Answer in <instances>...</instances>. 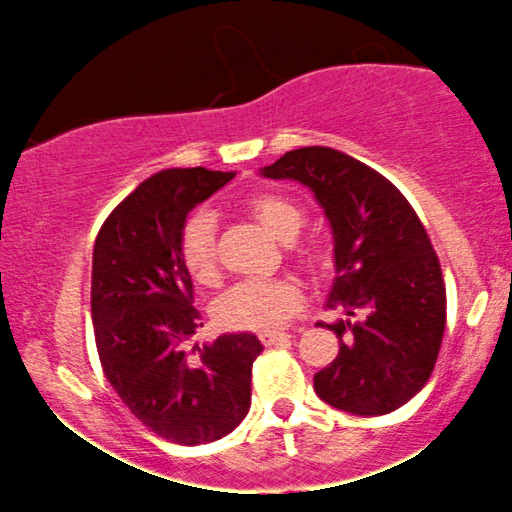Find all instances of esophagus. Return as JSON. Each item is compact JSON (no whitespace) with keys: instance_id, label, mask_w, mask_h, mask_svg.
I'll list each match as a JSON object with an SVG mask.
<instances>
[{"instance_id":"esophagus-1","label":"esophagus","mask_w":512,"mask_h":512,"mask_svg":"<svg viewBox=\"0 0 512 512\" xmlns=\"http://www.w3.org/2000/svg\"><path fill=\"white\" fill-rule=\"evenodd\" d=\"M289 337H291V334H286V332H260V342L264 346H272L276 342H284V339H289Z\"/></svg>"}]
</instances>
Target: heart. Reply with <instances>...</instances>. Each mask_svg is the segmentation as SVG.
Instances as JSON below:
<instances>
[{
	"instance_id": "obj_1",
	"label": "heart",
	"mask_w": 512,
	"mask_h": 512,
	"mask_svg": "<svg viewBox=\"0 0 512 512\" xmlns=\"http://www.w3.org/2000/svg\"><path fill=\"white\" fill-rule=\"evenodd\" d=\"M245 209L269 236L291 243L301 233L305 214L301 204L289 195L264 190L255 192ZM180 257L187 272L199 284H214L219 279V252H216V221L209 211L199 209L187 216L180 231ZM301 267L322 272L330 264V252L320 243H303L293 250ZM303 303L301 286L293 279L240 281L216 301L214 315L228 330L272 332L284 327Z\"/></svg>"
}]
</instances>
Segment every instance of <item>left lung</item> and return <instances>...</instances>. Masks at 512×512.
Returning <instances> with one entry per match:
<instances>
[{
	"label": "left lung",
	"mask_w": 512,
	"mask_h": 512,
	"mask_svg": "<svg viewBox=\"0 0 512 512\" xmlns=\"http://www.w3.org/2000/svg\"><path fill=\"white\" fill-rule=\"evenodd\" d=\"M262 175L310 187L332 226L327 305L349 320L327 325L339 354L315 373L317 397L356 416L399 409L431 378L445 332V281L424 223L378 170L327 146L286 151Z\"/></svg>",
	"instance_id": "1"
}]
</instances>
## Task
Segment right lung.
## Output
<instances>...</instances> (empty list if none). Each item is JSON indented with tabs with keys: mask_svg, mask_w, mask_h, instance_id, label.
I'll list each match as a JSON object with an SVG mask.
<instances>
[{
	"mask_svg": "<svg viewBox=\"0 0 512 512\" xmlns=\"http://www.w3.org/2000/svg\"><path fill=\"white\" fill-rule=\"evenodd\" d=\"M236 173L170 168L122 199L93 245L91 317L98 358L125 407L156 436L202 445L250 409L255 334L192 346L202 315L180 257V231L199 202Z\"/></svg>",
	"mask_w": 512,
	"mask_h": 512,
	"instance_id": "add662e5",
	"label": "right lung"
}]
</instances>
